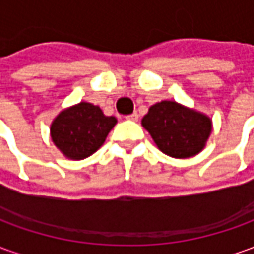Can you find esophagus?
I'll list each match as a JSON object with an SVG mask.
<instances>
[{
  "mask_svg": "<svg viewBox=\"0 0 254 254\" xmlns=\"http://www.w3.org/2000/svg\"><path fill=\"white\" fill-rule=\"evenodd\" d=\"M127 120H131V122H137L138 120V113H131L128 116H126Z\"/></svg>",
  "mask_w": 254,
  "mask_h": 254,
  "instance_id": "1",
  "label": "esophagus"
}]
</instances>
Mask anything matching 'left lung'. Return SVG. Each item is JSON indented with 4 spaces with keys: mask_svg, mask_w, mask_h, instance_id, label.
<instances>
[{
    "mask_svg": "<svg viewBox=\"0 0 254 254\" xmlns=\"http://www.w3.org/2000/svg\"><path fill=\"white\" fill-rule=\"evenodd\" d=\"M142 126L157 148L176 159L197 155L211 132L210 117L173 101L152 105Z\"/></svg>",
    "mask_w": 254,
    "mask_h": 254,
    "instance_id": "obj_1",
    "label": "left lung"
}]
</instances>
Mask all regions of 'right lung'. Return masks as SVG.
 I'll list each match as a JSON object with an SVG mask.
<instances>
[{"label":"right lung","instance_id":"obj_1","mask_svg":"<svg viewBox=\"0 0 254 254\" xmlns=\"http://www.w3.org/2000/svg\"><path fill=\"white\" fill-rule=\"evenodd\" d=\"M117 123L99 106L80 102L62 110L51 124V138L64 156L81 160L97 152Z\"/></svg>","mask_w":254,"mask_h":254}]
</instances>
